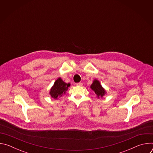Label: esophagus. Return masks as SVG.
<instances>
[{
	"label": "esophagus",
	"mask_w": 153,
	"mask_h": 153,
	"mask_svg": "<svg viewBox=\"0 0 153 153\" xmlns=\"http://www.w3.org/2000/svg\"><path fill=\"white\" fill-rule=\"evenodd\" d=\"M76 85H77V86H82V85H83V83H81V82L77 83H76Z\"/></svg>",
	"instance_id": "obj_1"
}]
</instances>
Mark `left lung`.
Instances as JSON below:
<instances>
[{"instance_id":"8db88e82","label":"left lung","mask_w":153,"mask_h":153,"mask_svg":"<svg viewBox=\"0 0 153 153\" xmlns=\"http://www.w3.org/2000/svg\"><path fill=\"white\" fill-rule=\"evenodd\" d=\"M90 88L94 92L96 97L99 98H103V96L106 94L105 89L102 86L99 80L94 79L93 81L92 84L90 86Z\"/></svg>"}]
</instances>
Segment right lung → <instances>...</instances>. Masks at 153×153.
<instances>
[{
    "instance_id": "add662e5",
    "label": "right lung",
    "mask_w": 153,
    "mask_h": 153,
    "mask_svg": "<svg viewBox=\"0 0 153 153\" xmlns=\"http://www.w3.org/2000/svg\"><path fill=\"white\" fill-rule=\"evenodd\" d=\"M70 86V83H67L65 82L61 77H59L54 82V85L51 88L49 94L53 99L55 100L59 99V98L61 97L63 94H65Z\"/></svg>"
}]
</instances>
